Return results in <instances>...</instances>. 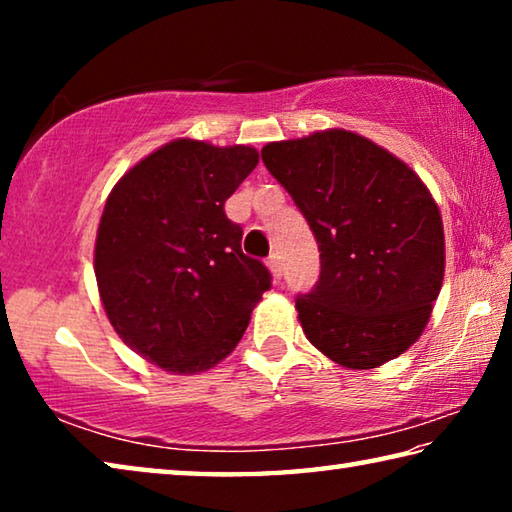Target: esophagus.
<instances>
[{
  "mask_svg": "<svg viewBox=\"0 0 512 512\" xmlns=\"http://www.w3.org/2000/svg\"><path fill=\"white\" fill-rule=\"evenodd\" d=\"M266 264H268V268H271L275 280H280V277H282V257H280V253H273L271 257H268Z\"/></svg>",
  "mask_w": 512,
  "mask_h": 512,
  "instance_id": "esophagus-1",
  "label": "esophagus"
}]
</instances>
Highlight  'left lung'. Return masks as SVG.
Wrapping results in <instances>:
<instances>
[{
  "label": "left lung",
  "instance_id": "1",
  "mask_svg": "<svg viewBox=\"0 0 512 512\" xmlns=\"http://www.w3.org/2000/svg\"><path fill=\"white\" fill-rule=\"evenodd\" d=\"M320 250L316 287L296 298L302 332L327 359L370 370L420 339L445 275L440 210L418 173L343 128L262 149Z\"/></svg>",
  "mask_w": 512,
  "mask_h": 512
}]
</instances>
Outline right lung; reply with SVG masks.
Returning <instances> with one entry per match:
<instances>
[{"label": "right lung", "instance_id": "1", "mask_svg": "<svg viewBox=\"0 0 512 512\" xmlns=\"http://www.w3.org/2000/svg\"><path fill=\"white\" fill-rule=\"evenodd\" d=\"M257 162L253 146L183 137L128 169L103 207L94 244L103 309L128 348L173 375L228 357L271 289L223 210Z\"/></svg>", "mask_w": 512, "mask_h": 512}]
</instances>
